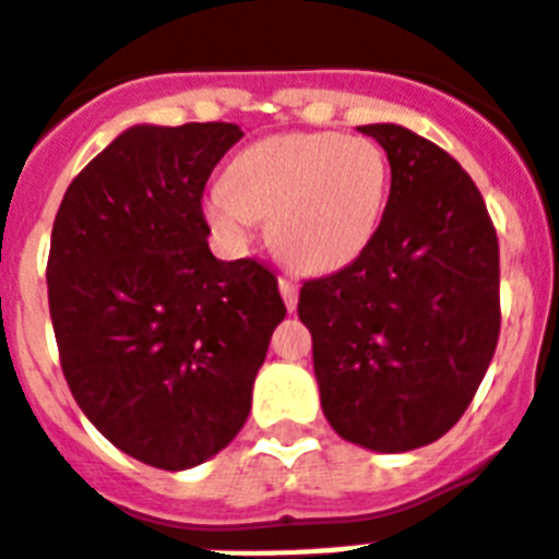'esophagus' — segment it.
<instances>
[{"mask_svg": "<svg viewBox=\"0 0 559 559\" xmlns=\"http://www.w3.org/2000/svg\"><path fill=\"white\" fill-rule=\"evenodd\" d=\"M278 289L281 298H284V305H287V310L293 313L298 305V284L293 278H278Z\"/></svg>", "mask_w": 559, "mask_h": 559, "instance_id": "1", "label": "esophagus"}]
</instances>
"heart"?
I'll use <instances>...</instances> for the list:
<instances>
[{
	"mask_svg": "<svg viewBox=\"0 0 559 559\" xmlns=\"http://www.w3.org/2000/svg\"><path fill=\"white\" fill-rule=\"evenodd\" d=\"M390 193L378 143L334 131L258 140L204 193V216L228 240H246L266 219L272 249L296 272L331 275L372 242Z\"/></svg>",
	"mask_w": 559,
	"mask_h": 559,
	"instance_id": "heart-1",
	"label": "heart"
}]
</instances>
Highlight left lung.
<instances>
[{
  "label": "left lung",
  "mask_w": 559,
  "mask_h": 559,
  "mask_svg": "<svg viewBox=\"0 0 559 559\" xmlns=\"http://www.w3.org/2000/svg\"><path fill=\"white\" fill-rule=\"evenodd\" d=\"M390 160V199L369 249L305 281L322 413L343 440L402 454L466 413L496 355L498 237L463 166L411 128L360 126Z\"/></svg>",
  "instance_id": "obj_1"
}]
</instances>
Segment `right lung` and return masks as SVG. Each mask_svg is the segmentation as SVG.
I'll return each mask as SVG.
<instances>
[{
  "mask_svg": "<svg viewBox=\"0 0 559 559\" xmlns=\"http://www.w3.org/2000/svg\"><path fill=\"white\" fill-rule=\"evenodd\" d=\"M234 122L131 126L72 178L46 263L63 378L128 457L193 468L240 433L287 317L263 263L219 261L202 193Z\"/></svg>",
  "mask_w": 559,
  "mask_h": 559,
  "instance_id": "add662e5",
  "label": "right lung"
}]
</instances>
